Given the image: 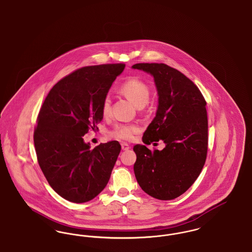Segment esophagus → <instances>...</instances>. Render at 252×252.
<instances>
[{"mask_svg": "<svg viewBox=\"0 0 252 252\" xmlns=\"http://www.w3.org/2000/svg\"><path fill=\"white\" fill-rule=\"evenodd\" d=\"M121 146H122V149L124 150V151H126V150H128L130 147H129V145L127 144H126V143H123V144H121Z\"/></svg>", "mask_w": 252, "mask_h": 252, "instance_id": "1", "label": "esophagus"}]
</instances>
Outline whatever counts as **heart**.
I'll use <instances>...</instances> for the list:
<instances>
[{
	"label": "heart",
	"instance_id": "1",
	"mask_svg": "<svg viewBox=\"0 0 252 252\" xmlns=\"http://www.w3.org/2000/svg\"><path fill=\"white\" fill-rule=\"evenodd\" d=\"M122 93L126 96L137 108L144 107L150 97V90L148 86L137 78H131L121 86ZM111 109V101L106 96L102 103V113L104 116H108ZM139 131V126L131 124H118L109 132V135L121 141H130L134 134Z\"/></svg>",
	"mask_w": 252,
	"mask_h": 252
}]
</instances>
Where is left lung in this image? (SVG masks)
<instances>
[{
  "mask_svg": "<svg viewBox=\"0 0 252 252\" xmlns=\"http://www.w3.org/2000/svg\"><path fill=\"white\" fill-rule=\"evenodd\" d=\"M132 69L150 73L158 92L156 116L144 131L143 142L161 140L162 150L133 147L134 173L144 192L171 200L186 192L205 164L208 149L206 101L198 88L178 70L163 63H138Z\"/></svg>",
  "mask_w": 252,
  "mask_h": 252,
  "instance_id": "left-lung-1",
  "label": "left lung"
}]
</instances>
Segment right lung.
<instances>
[{"label": "right lung", "instance_id": "right-lung-1", "mask_svg": "<svg viewBox=\"0 0 252 252\" xmlns=\"http://www.w3.org/2000/svg\"><path fill=\"white\" fill-rule=\"evenodd\" d=\"M125 64L81 68L55 85L37 116L34 144L38 164L54 191L73 203L104 190L121 151L117 141L91 149L83 136L103 120L102 103Z\"/></svg>", "mask_w": 252, "mask_h": 252}]
</instances>
